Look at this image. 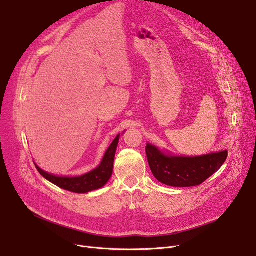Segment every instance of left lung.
I'll return each mask as SVG.
<instances>
[{
    "label": "left lung",
    "instance_id": "8db88e82",
    "mask_svg": "<svg viewBox=\"0 0 256 256\" xmlns=\"http://www.w3.org/2000/svg\"><path fill=\"white\" fill-rule=\"evenodd\" d=\"M146 156L154 176L170 186H194L216 173L227 158V150L202 156H178L156 145L146 144Z\"/></svg>",
    "mask_w": 256,
    "mask_h": 256
}]
</instances>
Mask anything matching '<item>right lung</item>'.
Segmentation results:
<instances>
[{
    "instance_id": "add662e5",
    "label": "right lung",
    "mask_w": 256,
    "mask_h": 256,
    "mask_svg": "<svg viewBox=\"0 0 256 256\" xmlns=\"http://www.w3.org/2000/svg\"><path fill=\"white\" fill-rule=\"evenodd\" d=\"M122 134H124V132ZM119 139H120V134H118L117 137L109 146V148H108L106 152H104L100 165L94 169H92L91 171L82 174V176H56V174L50 173L42 169L36 163L34 164L38 172L42 174L46 180H48L54 184H56L57 186L61 188V189L74 192V193H78V194L88 193L94 190L100 189V188L106 184V182L111 178L112 172H113L114 158H115Z\"/></svg>"
}]
</instances>
